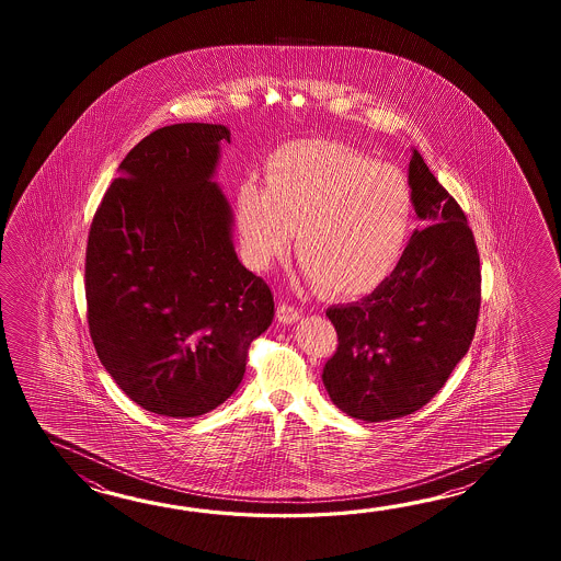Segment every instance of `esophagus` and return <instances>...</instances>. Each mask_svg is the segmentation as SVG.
Instances as JSON below:
<instances>
[{"label":"esophagus","mask_w":561,"mask_h":561,"mask_svg":"<svg viewBox=\"0 0 561 561\" xmlns=\"http://www.w3.org/2000/svg\"><path fill=\"white\" fill-rule=\"evenodd\" d=\"M276 317H278V321L285 322V324H293V322L300 319V310L290 302H280L278 309H276Z\"/></svg>","instance_id":"esophagus-1"}]
</instances>
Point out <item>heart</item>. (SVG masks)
<instances>
[{"mask_svg":"<svg viewBox=\"0 0 561 561\" xmlns=\"http://www.w3.org/2000/svg\"><path fill=\"white\" fill-rule=\"evenodd\" d=\"M240 240L254 268L285 254L297 230L305 275L333 297L375 290L401 263L415 228V198L405 174L351 146L305 140L266 164L264 188L242 182Z\"/></svg>","mask_w":561,"mask_h":561,"instance_id":"b5f03b06","label":"heart"}]
</instances>
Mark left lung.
Segmentation results:
<instances>
[{"instance_id":"8db88e82","label":"left lung","mask_w":561,"mask_h":561,"mask_svg":"<svg viewBox=\"0 0 561 561\" xmlns=\"http://www.w3.org/2000/svg\"><path fill=\"white\" fill-rule=\"evenodd\" d=\"M415 230L401 263L369 297L331 307L339 345L322 382L351 417L389 421L427 405L466 357L481 307L473 232L417 150L409 162Z\"/></svg>"}]
</instances>
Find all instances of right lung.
Wrapping results in <instances>:
<instances>
[{"label":"right lung","mask_w":561,"mask_h":561,"mask_svg":"<svg viewBox=\"0 0 561 561\" xmlns=\"http://www.w3.org/2000/svg\"><path fill=\"white\" fill-rule=\"evenodd\" d=\"M218 124L152 131L119 164L85 247L88 329L136 405L198 417L237 391L275 317L271 286L237 259L230 206L210 176Z\"/></svg>","instance_id":"1"}]
</instances>
